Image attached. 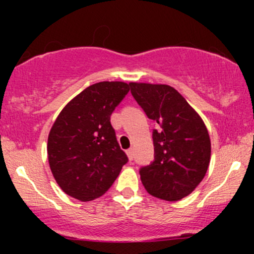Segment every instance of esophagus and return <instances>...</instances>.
Returning a JSON list of instances; mask_svg holds the SVG:
<instances>
[{"instance_id":"34e87169","label":"esophagus","mask_w":254,"mask_h":254,"mask_svg":"<svg viewBox=\"0 0 254 254\" xmlns=\"http://www.w3.org/2000/svg\"><path fill=\"white\" fill-rule=\"evenodd\" d=\"M127 157H129V160L132 161V158H134V150H132V148H129V150L127 151Z\"/></svg>"}]
</instances>
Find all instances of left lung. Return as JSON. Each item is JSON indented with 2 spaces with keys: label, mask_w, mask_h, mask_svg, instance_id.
Wrapping results in <instances>:
<instances>
[{
  "label": "left lung",
  "mask_w": 254,
  "mask_h": 254,
  "mask_svg": "<svg viewBox=\"0 0 254 254\" xmlns=\"http://www.w3.org/2000/svg\"><path fill=\"white\" fill-rule=\"evenodd\" d=\"M131 94L150 119L155 160L140 170L148 194L167 201L189 195L206 175L211 142L203 119L184 97L167 84L131 82Z\"/></svg>",
  "instance_id": "1"
}]
</instances>
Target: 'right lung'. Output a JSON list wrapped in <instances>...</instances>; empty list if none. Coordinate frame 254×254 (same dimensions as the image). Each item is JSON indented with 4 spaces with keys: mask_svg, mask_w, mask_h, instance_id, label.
I'll return each mask as SVG.
<instances>
[{
    "mask_svg": "<svg viewBox=\"0 0 254 254\" xmlns=\"http://www.w3.org/2000/svg\"><path fill=\"white\" fill-rule=\"evenodd\" d=\"M129 89L125 82L94 83L71 99L56 118L48 137L49 166L67 195L81 201L99 198L127 162L111 115Z\"/></svg>",
    "mask_w": 254,
    "mask_h": 254,
    "instance_id": "add662e5",
    "label": "right lung"
}]
</instances>
